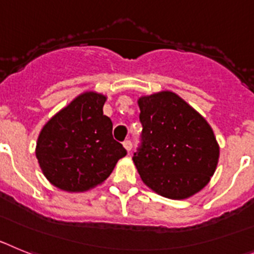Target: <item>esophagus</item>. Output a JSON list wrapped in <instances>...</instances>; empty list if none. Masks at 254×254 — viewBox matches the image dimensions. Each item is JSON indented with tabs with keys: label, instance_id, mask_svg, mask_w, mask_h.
<instances>
[{
	"label": "esophagus",
	"instance_id": "34e87169",
	"mask_svg": "<svg viewBox=\"0 0 254 254\" xmlns=\"http://www.w3.org/2000/svg\"><path fill=\"white\" fill-rule=\"evenodd\" d=\"M123 145H124V148L127 149V152H130V149H131V147H133V144H131V142H130V140H125V142L123 143Z\"/></svg>",
	"mask_w": 254,
	"mask_h": 254
}]
</instances>
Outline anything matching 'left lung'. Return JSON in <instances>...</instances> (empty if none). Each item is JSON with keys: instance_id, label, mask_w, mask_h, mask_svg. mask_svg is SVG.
<instances>
[{"instance_id": "obj_1", "label": "left lung", "mask_w": 254, "mask_h": 254, "mask_svg": "<svg viewBox=\"0 0 254 254\" xmlns=\"http://www.w3.org/2000/svg\"><path fill=\"white\" fill-rule=\"evenodd\" d=\"M138 106L142 145L133 161L143 183L170 199H187L202 190L220 157L206 119L170 90L142 96Z\"/></svg>"}]
</instances>
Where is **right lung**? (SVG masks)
I'll list each match as a JSON object with an SVG mask.
<instances>
[{
    "instance_id": "right-lung-1",
    "label": "right lung",
    "mask_w": 254,
    "mask_h": 254,
    "mask_svg": "<svg viewBox=\"0 0 254 254\" xmlns=\"http://www.w3.org/2000/svg\"><path fill=\"white\" fill-rule=\"evenodd\" d=\"M107 97L79 94L42 127L35 157L46 179L61 190L79 193L102 184L127 154L103 115Z\"/></svg>"
}]
</instances>
